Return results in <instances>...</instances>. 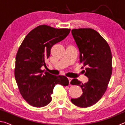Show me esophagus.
Instances as JSON below:
<instances>
[{
    "label": "esophagus",
    "mask_w": 125,
    "mask_h": 125,
    "mask_svg": "<svg viewBox=\"0 0 125 125\" xmlns=\"http://www.w3.org/2000/svg\"><path fill=\"white\" fill-rule=\"evenodd\" d=\"M68 80H69V83L71 85V80H72V79L71 78H69V77L68 78Z\"/></svg>",
    "instance_id": "34e87169"
}]
</instances>
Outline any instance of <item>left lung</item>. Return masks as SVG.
<instances>
[{"label": "left lung", "instance_id": "1", "mask_svg": "<svg viewBox=\"0 0 125 125\" xmlns=\"http://www.w3.org/2000/svg\"><path fill=\"white\" fill-rule=\"evenodd\" d=\"M71 32L79 48L82 68L85 67L84 73L89 78L84 84L77 79L72 80V85L80 86L83 94L71 101L84 108L95 104L106 90L113 71L112 54L107 42L94 29H73Z\"/></svg>", "mask_w": 125, "mask_h": 125}]
</instances>
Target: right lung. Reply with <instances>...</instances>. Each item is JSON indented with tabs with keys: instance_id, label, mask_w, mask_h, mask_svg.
Listing matches in <instances>:
<instances>
[{
	"instance_id": "right-lung-1",
	"label": "right lung",
	"mask_w": 125,
	"mask_h": 125,
	"mask_svg": "<svg viewBox=\"0 0 125 125\" xmlns=\"http://www.w3.org/2000/svg\"><path fill=\"white\" fill-rule=\"evenodd\" d=\"M71 29H55L46 25L31 30L23 40L16 56L15 78L19 92L26 102L36 107L48 105L56 84L67 86L68 78L42 70L53 46L62 41Z\"/></svg>"
}]
</instances>
